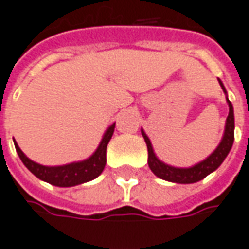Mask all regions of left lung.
Returning <instances> with one entry per match:
<instances>
[{"instance_id":"left-lung-1","label":"left lung","mask_w":249,"mask_h":249,"mask_svg":"<svg viewBox=\"0 0 249 249\" xmlns=\"http://www.w3.org/2000/svg\"><path fill=\"white\" fill-rule=\"evenodd\" d=\"M219 84H220L223 92L226 93V89H225L220 80H219ZM227 103H229V116L226 118L225 133H223V138L219 143V146L213 150L210 157H207L205 160H202L201 162H198V164H196L190 168H175L160 161L157 156L154 154L150 139L142 129V135L144 138V142L147 144V151H149L147 162H149V167L153 171V174L161 178V179H164V180L174 182V183H196V182L204 179L205 176L210 175L211 172H213L215 169H218L219 165L227 157L229 151L233 146V142H234V113H233V106H231L229 99H227Z\"/></svg>"}]
</instances>
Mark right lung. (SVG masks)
<instances>
[{
  "label": "right lung",
  "instance_id": "right-lung-1",
  "mask_svg": "<svg viewBox=\"0 0 249 249\" xmlns=\"http://www.w3.org/2000/svg\"><path fill=\"white\" fill-rule=\"evenodd\" d=\"M114 128H116V123L108 126L107 131L105 132L102 141L99 143L98 149L89 159L78 161V162L66 164V165H59V167H45V165L37 164V162L31 161L20 150V147L18 146L16 142H15V147H16V151L26 168L38 179L53 184V186H59V187H71V186L89 182L103 172L105 165H106V149H107L108 142L113 136Z\"/></svg>",
  "mask_w": 249,
  "mask_h": 249
}]
</instances>
